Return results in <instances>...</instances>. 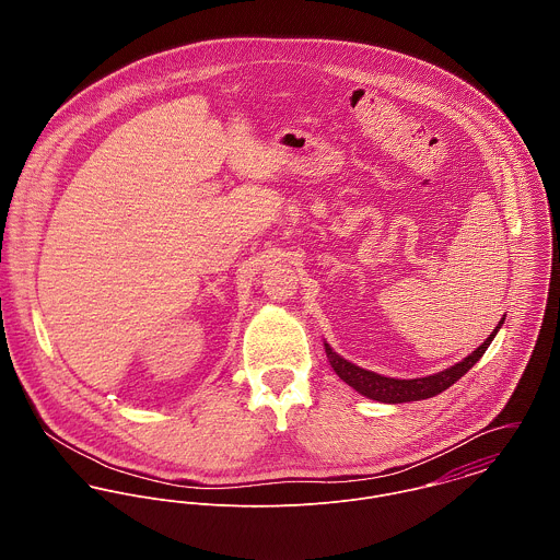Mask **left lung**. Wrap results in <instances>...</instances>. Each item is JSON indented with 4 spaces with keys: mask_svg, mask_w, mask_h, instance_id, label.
<instances>
[{
    "mask_svg": "<svg viewBox=\"0 0 560 560\" xmlns=\"http://www.w3.org/2000/svg\"><path fill=\"white\" fill-rule=\"evenodd\" d=\"M502 323H504V317L498 320L495 329L468 358H464L462 362H457L455 366H451L446 371H440V373L427 375V377H418V380H395V377L377 375L373 371L360 369V366L351 364L349 360L340 358L327 342H323V345H325V355H327L334 373L345 384H349L355 393L364 395L366 399L380 400V402H407V400L431 399V397L444 393L446 388H451L455 382H459L479 362L480 355L487 351V347L495 338Z\"/></svg>",
    "mask_w": 560,
    "mask_h": 560,
    "instance_id": "1",
    "label": "left lung"
}]
</instances>
